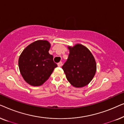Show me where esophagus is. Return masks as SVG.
Listing matches in <instances>:
<instances>
[{
    "mask_svg": "<svg viewBox=\"0 0 124 124\" xmlns=\"http://www.w3.org/2000/svg\"><path fill=\"white\" fill-rule=\"evenodd\" d=\"M62 62H58V63H57V65H58V67H62Z\"/></svg>",
    "mask_w": 124,
    "mask_h": 124,
    "instance_id": "obj_1",
    "label": "esophagus"
}]
</instances>
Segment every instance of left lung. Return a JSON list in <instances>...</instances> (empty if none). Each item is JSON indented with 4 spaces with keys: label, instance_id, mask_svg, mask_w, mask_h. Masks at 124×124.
<instances>
[{
    "label": "left lung",
    "instance_id": "1",
    "mask_svg": "<svg viewBox=\"0 0 124 124\" xmlns=\"http://www.w3.org/2000/svg\"><path fill=\"white\" fill-rule=\"evenodd\" d=\"M68 58L62 68L70 84L82 87L89 84L95 74L96 65L91 52L82 45L69 47Z\"/></svg>",
    "mask_w": 124,
    "mask_h": 124
}]
</instances>
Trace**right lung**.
<instances>
[{
    "mask_svg": "<svg viewBox=\"0 0 124 124\" xmlns=\"http://www.w3.org/2000/svg\"><path fill=\"white\" fill-rule=\"evenodd\" d=\"M50 44L47 40H37L26 47L18 60L20 71L30 85H42L57 67L53 56L49 54Z\"/></svg>",
    "mask_w": 124,
    "mask_h": 124,
    "instance_id": "1",
    "label": "right lung"
}]
</instances>
